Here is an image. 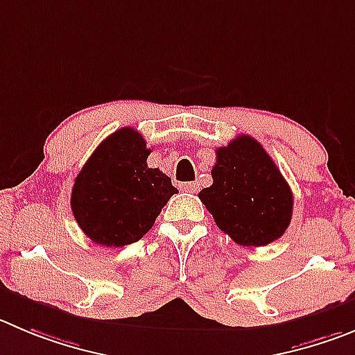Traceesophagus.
<instances>
[{
    "instance_id": "34e87169",
    "label": "esophagus",
    "mask_w": 355,
    "mask_h": 355,
    "mask_svg": "<svg viewBox=\"0 0 355 355\" xmlns=\"http://www.w3.org/2000/svg\"><path fill=\"white\" fill-rule=\"evenodd\" d=\"M182 191L185 193H198L200 191V184L198 182H187V184H180Z\"/></svg>"
}]
</instances>
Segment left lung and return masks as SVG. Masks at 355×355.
<instances>
[{"mask_svg":"<svg viewBox=\"0 0 355 355\" xmlns=\"http://www.w3.org/2000/svg\"><path fill=\"white\" fill-rule=\"evenodd\" d=\"M211 178L200 200L234 243L264 247L286 233L293 191L259 141L241 135L217 148Z\"/></svg>","mask_w":355,"mask_h":355,"instance_id":"1","label":"left lung"}]
</instances>
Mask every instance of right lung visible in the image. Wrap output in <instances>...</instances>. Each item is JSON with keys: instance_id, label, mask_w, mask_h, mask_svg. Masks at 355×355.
I'll return each instance as SVG.
<instances>
[{"instance_id": "right-lung-1", "label": "right lung", "mask_w": 355, "mask_h": 355, "mask_svg": "<svg viewBox=\"0 0 355 355\" xmlns=\"http://www.w3.org/2000/svg\"><path fill=\"white\" fill-rule=\"evenodd\" d=\"M148 154L140 132L122 128L99 144L77 175L71 210L94 243L124 247L138 241L178 193L170 177L147 166Z\"/></svg>"}]
</instances>
